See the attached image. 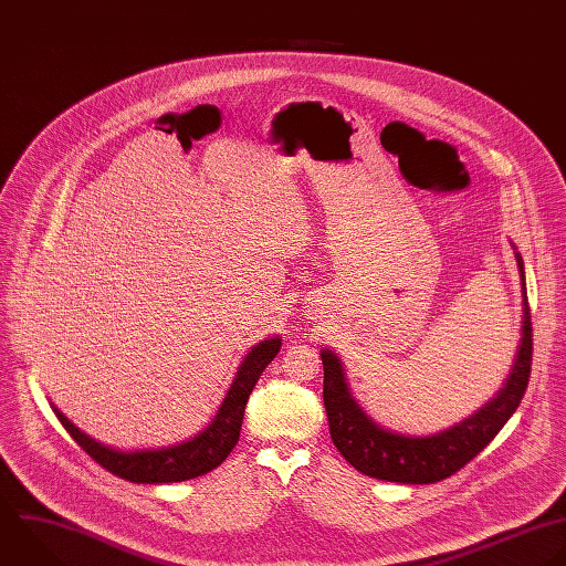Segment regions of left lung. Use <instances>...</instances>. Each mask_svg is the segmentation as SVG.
<instances>
[{"mask_svg": "<svg viewBox=\"0 0 566 566\" xmlns=\"http://www.w3.org/2000/svg\"><path fill=\"white\" fill-rule=\"evenodd\" d=\"M518 262L523 289L521 344L503 388L476 412L434 434H401L379 426L350 392L346 370L337 353L319 350L324 364V406L331 439L342 457L361 474L406 485L439 483L465 468L503 430L521 406L532 373V315L527 302L525 264L516 244L510 242Z\"/></svg>", "mask_w": 566, "mask_h": 566, "instance_id": "1", "label": "left lung"}]
</instances>
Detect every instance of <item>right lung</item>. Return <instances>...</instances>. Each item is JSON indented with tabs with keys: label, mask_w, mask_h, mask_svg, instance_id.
Listing matches in <instances>:
<instances>
[{
	"label": "right lung",
	"mask_w": 566,
	"mask_h": 566,
	"mask_svg": "<svg viewBox=\"0 0 566 566\" xmlns=\"http://www.w3.org/2000/svg\"><path fill=\"white\" fill-rule=\"evenodd\" d=\"M282 337L273 335L255 346L244 355L242 364L238 366V373L216 412V417L209 421L207 428H202L198 434L163 446V448H143V450H118L112 446H105L83 430H78L54 403L52 410L61 426L70 432V437L107 472L116 474L118 479H125L129 483H143V485H156V483H180L191 481L196 476H202L211 470H216L235 448L240 439V428L244 419V406L249 401V395L253 392L260 375L264 368L275 359L280 353Z\"/></svg>",
	"instance_id": "obj_1"
}]
</instances>
